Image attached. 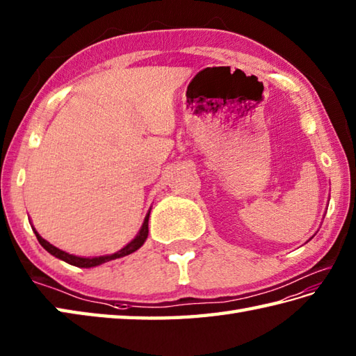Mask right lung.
Returning a JSON list of instances; mask_svg holds the SVG:
<instances>
[{"label":"right lung","mask_w":356,"mask_h":356,"mask_svg":"<svg viewBox=\"0 0 356 356\" xmlns=\"http://www.w3.org/2000/svg\"><path fill=\"white\" fill-rule=\"evenodd\" d=\"M149 213H150V212H149ZM149 213H147L146 218H144L143 227H141V230H140V234H138V235L135 236V239H132V241H130L124 249L118 250L117 253H112V255H104V257L81 258V257L69 255V253L63 252V250H60L58 248H55V245L47 243L46 239H42V238L38 235V232H36L35 229H33V232H35L36 238H38L40 244L50 253V255H54V257H56V258L66 261V263H69V264H72V266H76V267H95V266H99V264H103V263H107V261H111V259H117V258H121V257L130 255V253H134L135 250L140 249L141 245L144 244V241H146L147 234H149Z\"/></svg>","instance_id":"1"}]
</instances>
